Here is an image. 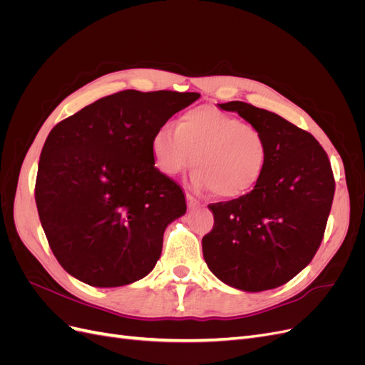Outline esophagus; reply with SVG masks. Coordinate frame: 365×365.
<instances>
[{
    "label": "esophagus",
    "instance_id": "34e87169",
    "mask_svg": "<svg viewBox=\"0 0 365 365\" xmlns=\"http://www.w3.org/2000/svg\"><path fill=\"white\" fill-rule=\"evenodd\" d=\"M185 201H187V207H189V208H195V207H200L201 205V202L196 201L195 197L192 195H189V193L185 195Z\"/></svg>",
    "mask_w": 365,
    "mask_h": 365
}]
</instances>
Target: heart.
<instances>
[{"label": "heart", "mask_w": 365, "mask_h": 365, "mask_svg": "<svg viewBox=\"0 0 365 365\" xmlns=\"http://www.w3.org/2000/svg\"><path fill=\"white\" fill-rule=\"evenodd\" d=\"M158 170L175 176L196 165L192 182L197 190L237 197L257 185L267 169L268 146L262 130L213 106L195 108L152 138Z\"/></svg>", "instance_id": "obj_1"}]
</instances>
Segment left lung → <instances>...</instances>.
Here are the masks:
<instances>
[{
    "instance_id": "8db88e82",
    "label": "left lung",
    "mask_w": 365,
    "mask_h": 365,
    "mask_svg": "<svg viewBox=\"0 0 365 365\" xmlns=\"http://www.w3.org/2000/svg\"><path fill=\"white\" fill-rule=\"evenodd\" d=\"M220 108L262 130L268 163L250 193L208 205L215 227L202 239L204 260L231 288H279L322 244L335 193L332 168L319 143L283 117L244 102Z\"/></svg>"
}]
</instances>
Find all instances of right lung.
<instances>
[{"label": "right lung", "mask_w": 365, "mask_h": 365, "mask_svg": "<svg viewBox=\"0 0 365 365\" xmlns=\"http://www.w3.org/2000/svg\"><path fill=\"white\" fill-rule=\"evenodd\" d=\"M200 97L126 90L51 129L35 197L54 257L74 279L117 288L155 268L165 228L187 207L180 185L155 168L152 138Z\"/></svg>", "instance_id": "1"}]
</instances>
